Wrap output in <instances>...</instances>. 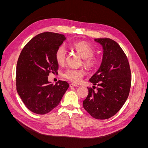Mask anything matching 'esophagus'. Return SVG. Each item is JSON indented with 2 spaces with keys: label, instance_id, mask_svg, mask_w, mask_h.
I'll return each mask as SVG.
<instances>
[{
  "label": "esophagus",
  "instance_id": "1",
  "mask_svg": "<svg viewBox=\"0 0 148 148\" xmlns=\"http://www.w3.org/2000/svg\"><path fill=\"white\" fill-rule=\"evenodd\" d=\"M69 86L70 88H75V87H79L78 85H77L75 84H74V83H71L69 84Z\"/></svg>",
  "mask_w": 148,
  "mask_h": 148
}]
</instances>
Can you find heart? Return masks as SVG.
Segmentation results:
<instances>
[{
  "label": "heart",
  "mask_w": 148,
  "mask_h": 148,
  "mask_svg": "<svg viewBox=\"0 0 148 148\" xmlns=\"http://www.w3.org/2000/svg\"><path fill=\"white\" fill-rule=\"evenodd\" d=\"M73 49L83 59V64L89 68H94L99 63L98 58L94 56V49L88 43L80 41L73 45ZM66 51L64 45H60L55 52L56 61L59 65H63L66 59ZM84 75V71L82 69H67L63 73V77L66 80L73 83H79Z\"/></svg>",
  "instance_id": "heart-1"
}]
</instances>
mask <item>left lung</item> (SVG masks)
<instances>
[{
  "instance_id": "left-lung-1",
  "label": "left lung",
  "mask_w": 148,
  "mask_h": 148,
  "mask_svg": "<svg viewBox=\"0 0 148 148\" xmlns=\"http://www.w3.org/2000/svg\"><path fill=\"white\" fill-rule=\"evenodd\" d=\"M94 41L102 45V62L89 79L99 88H88L83 106L93 118L107 119L117 113L127 101L131 88V70L127 56L119 45L110 38Z\"/></svg>"
}]
</instances>
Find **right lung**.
<instances>
[{
    "mask_svg": "<svg viewBox=\"0 0 148 148\" xmlns=\"http://www.w3.org/2000/svg\"><path fill=\"white\" fill-rule=\"evenodd\" d=\"M66 40L64 35L44 32L30 40L23 49L17 64V91L29 110L44 114L57 107L69 87L65 81L53 84L50 73H57L56 50Z\"/></svg>",
    "mask_w": 148,
    "mask_h": 148,
    "instance_id": "1",
    "label": "right lung"
}]
</instances>
